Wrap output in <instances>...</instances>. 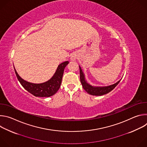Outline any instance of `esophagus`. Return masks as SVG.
Listing matches in <instances>:
<instances>
[{
  "instance_id": "obj_1",
  "label": "esophagus",
  "mask_w": 147,
  "mask_h": 147,
  "mask_svg": "<svg viewBox=\"0 0 147 147\" xmlns=\"http://www.w3.org/2000/svg\"><path fill=\"white\" fill-rule=\"evenodd\" d=\"M70 59H71V60H74L75 59H76V57H75V56H72Z\"/></svg>"
}]
</instances>
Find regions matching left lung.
Instances as JSON below:
<instances>
[{"mask_svg":"<svg viewBox=\"0 0 147 147\" xmlns=\"http://www.w3.org/2000/svg\"><path fill=\"white\" fill-rule=\"evenodd\" d=\"M80 67V81L82 84V86L83 88L90 95H95V96H100L105 94H107L113 90L119 83L120 80L117 81L116 83L114 84L106 86V87H94L87 82L85 78V75L82 71L81 67L79 66Z\"/></svg>","mask_w":147,"mask_h":147,"instance_id":"8db88e82","label":"left lung"}]
</instances>
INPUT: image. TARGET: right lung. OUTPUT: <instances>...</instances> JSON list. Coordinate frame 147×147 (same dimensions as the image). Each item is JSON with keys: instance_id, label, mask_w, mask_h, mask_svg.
I'll use <instances>...</instances> for the list:
<instances>
[{"instance_id": "obj_1", "label": "right lung", "mask_w": 147, "mask_h": 147, "mask_svg": "<svg viewBox=\"0 0 147 147\" xmlns=\"http://www.w3.org/2000/svg\"><path fill=\"white\" fill-rule=\"evenodd\" d=\"M69 63L68 61L61 63L58 66L53 77L48 81L40 84H34L26 81L20 77L14 67V69L18 80L27 91L35 96L49 97L55 94L59 90L61 85L65 68L69 64Z\"/></svg>"}]
</instances>
